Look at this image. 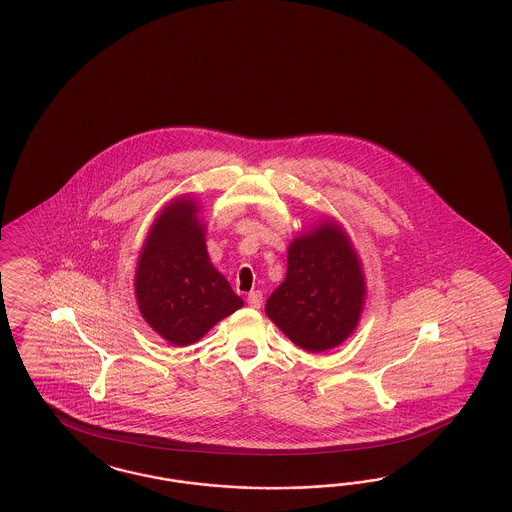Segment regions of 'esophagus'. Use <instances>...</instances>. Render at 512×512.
<instances>
[{
  "instance_id": "34e87169",
  "label": "esophagus",
  "mask_w": 512,
  "mask_h": 512,
  "mask_svg": "<svg viewBox=\"0 0 512 512\" xmlns=\"http://www.w3.org/2000/svg\"><path fill=\"white\" fill-rule=\"evenodd\" d=\"M247 304H249L251 308H261V306H263V293H261V291H251V293L247 295Z\"/></svg>"
}]
</instances>
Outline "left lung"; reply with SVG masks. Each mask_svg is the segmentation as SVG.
Returning a JSON list of instances; mask_svg holds the SVG:
<instances>
[{
  "mask_svg": "<svg viewBox=\"0 0 512 512\" xmlns=\"http://www.w3.org/2000/svg\"><path fill=\"white\" fill-rule=\"evenodd\" d=\"M365 293L348 234L325 221L291 242L285 280L266 300V316L302 350L325 352L352 335Z\"/></svg>",
  "mask_w": 512,
  "mask_h": 512,
  "instance_id": "obj_1",
  "label": "left lung"
}]
</instances>
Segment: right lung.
I'll list each match as a JSON object with an SVG mask.
<instances>
[{"label": "right lung", "instance_id": "obj_1", "mask_svg": "<svg viewBox=\"0 0 512 512\" xmlns=\"http://www.w3.org/2000/svg\"><path fill=\"white\" fill-rule=\"evenodd\" d=\"M136 300L143 319L174 346H189L244 306L212 265L193 198L179 196L157 215L141 247Z\"/></svg>", "mask_w": 512, "mask_h": 512}]
</instances>
